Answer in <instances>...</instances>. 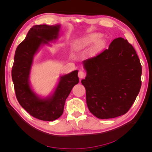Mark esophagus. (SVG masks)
<instances>
[{"instance_id": "esophagus-1", "label": "esophagus", "mask_w": 152, "mask_h": 152, "mask_svg": "<svg viewBox=\"0 0 152 152\" xmlns=\"http://www.w3.org/2000/svg\"><path fill=\"white\" fill-rule=\"evenodd\" d=\"M78 76H79V77L81 79H83V78L85 77L86 74H85V73H84V72L80 71V72H79V73H78Z\"/></svg>"}]
</instances>
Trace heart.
Wrapping results in <instances>:
<instances>
[{"mask_svg":"<svg viewBox=\"0 0 152 152\" xmlns=\"http://www.w3.org/2000/svg\"><path fill=\"white\" fill-rule=\"evenodd\" d=\"M101 37V35L98 34H93L89 35L84 37L78 39L74 44V49L77 51L86 49L92 46L94 43H96ZM102 43L98 42L91 49L90 54L91 55H94L97 53L100 49L102 48Z\"/></svg>","mask_w":152,"mask_h":152,"instance_id":"obj_1","label":"heart"}]
</instances>
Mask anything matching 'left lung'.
Here are the masks:
<instances>
[{
  "mask_svg": "<svg viewBox=\"0 0 152 152\" xmlns=\"http://www.w3.org/2000/svg\"><path fill=\"white\" fill-rule=\"evenodd\" d=\"M83 63L87 75L81 82L91 113L102 119L126 113L141 86L142 67L132 45L122 37L115 39L108 49Z\"/></svg>",
  "mask_w": 152,
  "mask_h": 152,
  "instance_id": "1",
  "label": "left lung"
}]
</instances>
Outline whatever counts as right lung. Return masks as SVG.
<instances>
[{"label":"right lung","mask_w":152,"mask_h":152,"mask_svg":"<svg viewBox=\"0 0 152 152\" xmlns=\"http://www.w3.org/2000/svg\"><path fill=\"white\" fill-rule=\"evenodd\" d=\"M60 25H35L16 48L12 68V79L20 104L32 117L41 121H53L63 113L66 99L79 83L78 71L61 77L51 97L40 99L31 90L28 78L35 54L41 44L56 39Z\"/></svg>","instance_id":"right-lung-1"}]
</instances>
